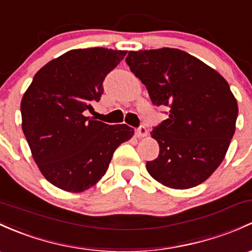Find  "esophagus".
I'll return each mask as SVG.
<instances>
[{"label": "esophagus", "instance_id": "esophagus-1", "mask_svg": "<svg viewBox=\"0 0 252 252\" xmlns=\"http://www.w3.org/2000/svg\"><path fill=\"white\" fill-rule=\"evenodd\" d=\"M135 135H136L137 137L147 136V129L145 128V126H140V128H137L136 130H135Z\"/></svg>", "mask_w": 252, "mask_h": 252}]
</instances>
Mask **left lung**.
<instances>
[{"label":"left lung","instance_id":"left-lung-1","mask_svg":"<svg viewBox=\"0 0 252 252\" xmlns=\"http://www.w3.org/2000/svg\"><path fill=\"white\" fill-rule=\"evenodd\" d=\"M126 62L152 104L169 107V117L151 131L159 155L146 163L148 174L170 189L198 186L219 168L234 135L238 104L229 84L180 49L129 52Z\"/></svg>","mask_w":252,"mask_h":252}]
</instances>
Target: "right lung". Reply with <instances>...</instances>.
<instances>
[{"label":"right lung","mask_w":252,"mask_h":252,"mask_svg":"<svg viewBox=\"0 0 252 252\" xmlns=\"http://www.w3.org/2000/svg\"><path fill=\"white\" fill-rule=\"evenodd\" d=\"M126 50L72 49L43 66L21 99V126L42 175L66 192H83L107 171L113 152L134 129L86 116Z\"/></svg>","instance_id":"1"}]
</instances>
